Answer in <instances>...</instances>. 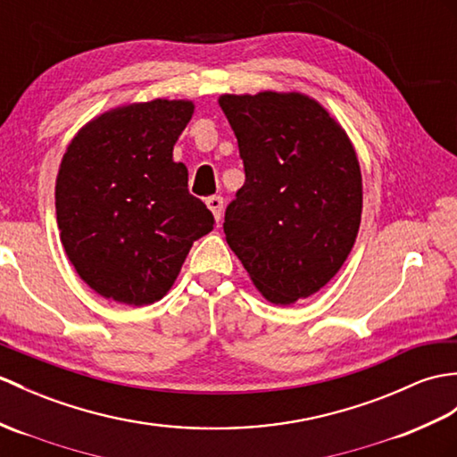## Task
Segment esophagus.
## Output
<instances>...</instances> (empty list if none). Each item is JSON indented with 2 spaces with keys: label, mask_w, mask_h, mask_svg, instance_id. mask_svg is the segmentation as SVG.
<instances>
[{
  "label": "esophagus",
  "mask_w": 457,
  "mask_h": 457,
  "mask_svg": "<svg viewBox=\"0 0 457 457\" xmlns=\"http://www.w3.org/2000/svg\"><path fill=\"white\" fill-rule=\"evenodd\" d=\"M206 204H208V208L212 210V214H214V218L220 221L221 210H224V198H221V196H210V198L206 200Z\"/></svg>",
  "instance_id": "esophagus-1"
}]
</instances>
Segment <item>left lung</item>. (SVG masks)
Instances as JSON below:
<instances>
[{
	"label": "left lung",
	"mask_w": 457,
	"mask_h": 457,
	"mask_svg": "<svg viewBox=\"0 0 457 457\" xmlns=\"http://www.w3.org/2000/svg\"><path fill=\"white\" fill-rule=\"evenodd\" d=\"M236 132L245 183L226 208V241L270 303L320 292L343 267L362 218L353 142L303 93L218 99Z\"/></svg>",
	"instance_id": "left-lung-1"
}]
</instances>
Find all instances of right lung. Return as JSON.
<instances>
[{"label":"right lung","mask_w":457,"mask_h":457,"mask_svg":"<svg viewBox=\"0 0 457 457\" xmlns=\"http://www.w3.org/2000/svg\"><path fill=\"white\" fill-rule=\"evenodd\" d=\"M193 101L154 99L95 116L73 136L56 177L62 245L79 278L107 300L147 305L171 288L193 243L214 228L188 193L173 145Z\"/></svg>","instance_id":"1"}]
</instances>
